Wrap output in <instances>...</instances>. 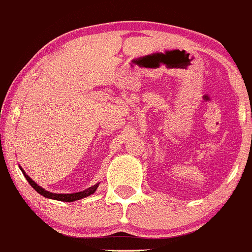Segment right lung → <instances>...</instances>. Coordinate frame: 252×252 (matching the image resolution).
<instances>
[{"instance_id":"1","label":"right lung","mask_w":252,"mask_h":252,"mask_svg":"<svg viewBox=\"0 0 252 252\" xmlns=\"http://www.w3.org/2000/svg\"><path fill=\"white\" fill-rule=\"evenodd\" d=\"M20 170L23 171L24 176L26 177V180L29 181V184L32 186V189L37 190V192L39 193L41 195H43V197L46 198H49V199H55V200H60V202H76V200H79L82 199V198H86L88 197V195L93 194V193L96 190L97 187H99V184L94 185V186L89 187V189H87L86 190H82V192H77V193H67V194H59V193H52V192H48V190H46L44 189H42L41 186H38V185L36 184L35 181H33L31 177H29L28 175L25 174V171L23 170V169L20 168Z\"/></svg>"}]
</instances>
